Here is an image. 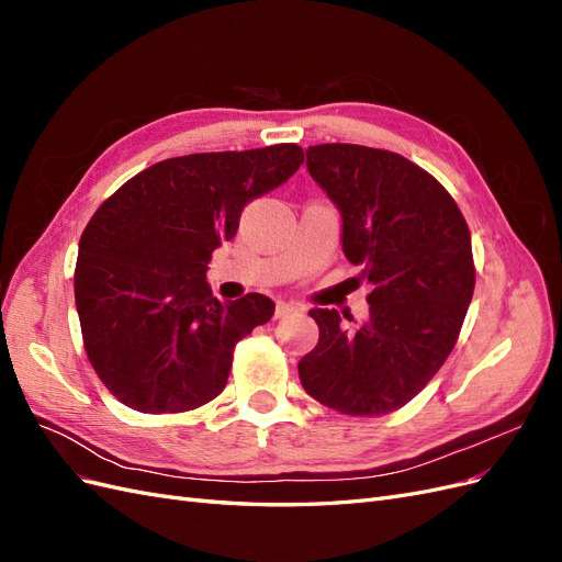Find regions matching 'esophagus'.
Here are the masks:
<instances>
[{"label":"esophagus","instance_id":"34e87169","mask_svg":"<svg viewBox=\"0 0 562 562\" xmlns=\"http://www.w3.org/2000/svg\"><path fill=\"white\" fill-rule=\"evenodd\" d=\"M295 312H297L295 304H291V302H279V304H277V310H274V318L291 316V314H295Z\"/></svg>","mask_w":562,"mask_h":562}]
</instances>
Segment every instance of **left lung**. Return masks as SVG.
<instances>
[{
  "instance_id": "obj_1",
  "label": "left lung",
  "mask_w": 562,
  "mask_h": 562,
  "mask_svg": "<svg viewBox=\"0 0 562 562\" xmlns=\"http://www.w3.org/2000/svg\"><path fill=\"white\" fill-rule=\"evenodd\" d=\"M307 168L342 213V250L372 291L363 323L310 312L318 345L297 363L300 382L342 415H389L457 345L475 285L471 232L446 187L396 151L314 145Z\"/></svg>"
}]
</instances>
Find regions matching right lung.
I'll return each instance as SVG.
<instances>
[{"label":"right lung","instance_id":"add662e5","mask_svg":"<svg viewBox=\"0 0 562 562\" xmlns=\"http://www.w3.org/2000/svg\"><path fill=\"white\" fill-rule=\"evenodd\" d=\"M295 143L164 159L100 203L79 239L83 349L110 394L147 415L187 413L225 389L234 347L274 314L260 293L220 302L213 250L250 199L291 178Z\"/></svg>","mask_w":562,"mask_h":562}]
</instances>
